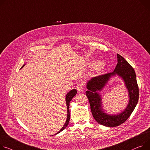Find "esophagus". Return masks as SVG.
<instances>
[{"mask_svg":"<svg viewBox=\"0 0 150 150\" xmlns=\"http://www.w3.org/2000/svg\"><path fill=\"white\" fill-rule=\"evenodd\" d=\"M76 88L77 90L78 91V92H82L83 91V85L82 83H79L76 86Z\"/></svg>","mask_w":150,"mask_h":150,"instance_id":"34e87169","label":"esophagus"}]
</instances>
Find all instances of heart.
Instances as JSON below:
<instances>
[{"label": "heart", "mask_w": 150, "mask_h": 150, "mask_svg": "<svg viewBox=\"0 0 150 150\" xmlns=\"http://www.w3.org/2000/svg\"><path fill=\"white\" fill-rule=\"evenodd\" d=\"M105 66H106L105 64L103 62V61L96 62L94 64V65H93L94 70L96 73H100L102 71L104 70V69L105 68Z\"/></svg>", "instance_id": "heart-1"}]
</instances>
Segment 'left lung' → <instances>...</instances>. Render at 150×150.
I'll return each instance as SVG.
<instances>
[{
    "label": "left lung",
    "mask_w": 150,
    "mask_h": 150,
    "mask_svg": "<svg viewBox=\"0 0 150 150\" xmlns=\"http://www.w3.org/2000/svg\"><path fill=\"white\" fill-rule=\"evenodd\" d=\"M118 63L112 73L92 78L86 83V95L89 100L92 114L96 121L106 127H116L124 123L134 110L139 99L136 76L133 68L122 56L117 54ZM116 75L125 83L128 91L129 103L123 111L117 114H109L105 112L102 104V97L99 93L110 80Z\"/></svg>",
    "instance_id": "left-lung-1"
}]
</instances>
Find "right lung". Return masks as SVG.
<instances>
[{
  "mask_svg": "<svg viewBox=\"0 0 150 150\" xmlns=\"http://www.w3.org/2000/svg\"><path fill=\"white\" fill-rule=\"evenodd\" d=\"M25 65V64H24L23 65L21 68H22ZM77 93V92L76 89H73L71 90L70 92H68V93L67 94V95L65 96L66 105H67V120H66V121H65L64 126L62 127V128L58 132H57L54 134H58L59 133L61 132L62 130H64L67 127V126L68 125V124L69 123V121H70V110H69V107H70V102L73 99V98L76 95Z\"/></svg>",
  "mask_w": 150,
  "mask_h": 150,
  "instance_id": "add662e5",
  "label": "right lung"
}]
</instances>
